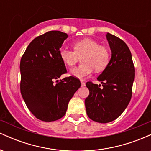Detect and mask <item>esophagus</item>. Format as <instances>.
<instances>
[{
  "instance_id": "obj_1",
  "label": "esophagus",
  "mask_w": 151,
  "mask_h": 151,
  "mask_svg": "<svg viewBox=\"0 0 151 151\" xmlns=\"http://www.w3.org/2000/svg\"><path fill=\"white\" fill-rule=\"evenodd\" d=\"M81 86H85V82H84L83 80H81Z\"/></svg>"
}]
</instances>
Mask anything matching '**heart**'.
<instances>
[{
	"label": "heart",
	"mask_w": 151,
	"mask_h": 151,
	"mask_svg": "<svg viewBox=\"0 0 151 151\" xmlns=\"http://www.w3.org/2000/svg\"><path fill=\"white\" fill-rule=\"evenodd\" d=\"M74 51L62 49L60 57L65 65L72 67L81 57L82 65L70 70V74L77 79H83L90 75L93 69L96 72L104 70L109 62V50L104 46L91 38H84L77 41L73 45Z\"/></svg>",
	"instance_id": "heart-1"
}]
</instances>
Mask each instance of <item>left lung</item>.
Listing matches in <instances>:
<instances>
[{
  "instance_id": "1",
  "label": "left lung",
  "mask_w": 151,
  "mask_h": 151,
  "mask_svg": "<svg viewBox=\"0 0 151 151\" xmlns=\"http://www.w3.org/2000/svg\"><path fill=\"white\" fill-rule=\"evenodd\" d=\"M111 58L97 77L101 84H86L89 95L85 99L86 114L91 120L106 123L115 120L124 111L132 96L135 68L129 47L122 40L107 33Z\"/></svg>"
}]
</instances>
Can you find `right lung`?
Here are the masks:
<instances>
[{"instance_id": "right-lung-1", "label": "right lung", "mask_w": 151, "mask_h": 151, "mask_svg": "<svg viewBox=\"0 0 151 151\" xmlns=\"http://www.w3.org/2000/svg\"><path fill=\"white\" fill-rule=\"evenodd\" d=\"M67 33L49 31L35 38L26 48L20 64V92L26 106L37 119L54 121L65 115L69 101L81 86L74 77L54 84L67 72L60 49Z\"/></svg>"}]
</instances>
